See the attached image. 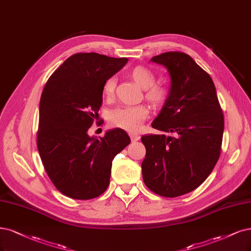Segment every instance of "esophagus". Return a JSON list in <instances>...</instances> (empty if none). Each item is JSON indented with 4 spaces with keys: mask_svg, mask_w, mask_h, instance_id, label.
Returning a JSON list of instances; mask_svg holds the SVG:
<instances>
[{
    "mask_svg": "<svg viewBox=\"0 0 251 251\" xmlns=\"http://www.w3.org/2000/svg\"><path fill=\"white\" fill-rule=\"evenodd\" d=\"M128 136H129V138H131L132 142H136V141H138V140L140 139V136L138 135V134H135V133H129Z\"/></svg>",
    "mask_w": 251,
    "mask_h": 251,
    "instance_id": "obj_1",
    "label": "esophagus"
}]
</instances>
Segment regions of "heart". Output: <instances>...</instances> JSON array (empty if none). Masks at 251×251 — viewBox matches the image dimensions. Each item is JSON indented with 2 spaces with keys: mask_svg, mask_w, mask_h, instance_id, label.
Returning a JSON list of instances; mask_svg holds the SVG:
<instances>
[{
  "mask_svg": "<svg viewBox=\"0 0 251 251\" xmlns=\"http://www.w3.org/2000/svg\"><path fill=\"white\" fill-rule=\"evenodd\" d=\"M132 79L145 91V99L153 107H161L169 98V88L165 84L155 83V75L149 67L135 66L129 73ZM115 79L110 76L103 84V94L112 98L115 91ZM150 110L145 105L119 106L111 110L108 120L111 126L119 127L128 132H136L149 117Z\"/></svg>",
  "mask_w": 251,
  "mask_h": 251,
  "instance_id": "heart-1",
  "label": "heart"
}]
</instances>
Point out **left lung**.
I'll return each instance as SVG.
<instances>
[{
	"mask_svg": "<svg viewBox=\"0 0 251 251\" xmlns=\"http://www.w3.org/2000/svg\"><path fill=\"white\" fill-rule=\"evenodd\" d=\"M170 75L169 98L151 126L162 135L142 136L144 184L153 193L176 197L200 187L221 153L224 117L210 75L181 51L151 58Z\"/></svg>",
	"mask_w": 251,
	"mask_h": 251,
	"instance_id": "left-lung-1",
	"label": "left lung"
}]
</instances>
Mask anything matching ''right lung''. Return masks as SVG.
<instances>
[{
    "mask_svg": "<svg viewBox=\"0 0 251 251\" xmlns=\"http://www.w3.org/2000/svg\"><path fill=\"white\" fill-rule=\"evenodd\" d=\"M127 62L98 53H77L51 74L39 105L37 149L47 174L60 192L87 201L106 191L112 161L131 142L122 128L100 139L88 128L102 103L103 84Z\"/></svg>",
    "mask_w": 251,
    "mask_h": 251,
    "instance_id": "obj_1",
    "label": "right lung"
}]
</instances>
